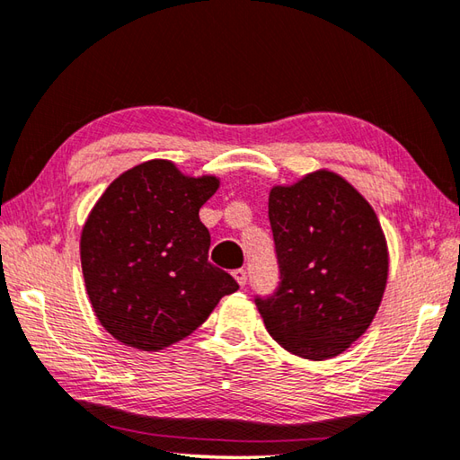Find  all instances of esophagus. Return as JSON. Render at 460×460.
I'll return each instance as SVG.
<instances>
[{
    "instance_id": "1",
    "label": "esophagus",
    "mask_w": 460,
    "mask_h": 460,
    "mask_svg": "<svg viewBox=\"0 0 460 460\" xmlns=\"http://www.w3.org/2000/svg\"><path fill=\"white\" fill-rule=\"evenodd\" d=\"M233 277H235V281L241 287L247 285V271H245V269H235V271H233Z\"/></svg>"
}]
</instances>
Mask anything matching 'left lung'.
Returning <instances> with one entry per match:
<instances>
[{
	"label": "left lung",
	"mask_w": 460,
	"mask_h": 460,
	"mask_svg": "<svg viewBox=\"0 0 460 460\" xmlns=\"http://www.w3.org/2000/svg\"><path fill=\"white\" fill-rule=\"evenodd\" d=\"M279 285L255 296L267 331L313 361L343 353L379 309L389 255L379 219L343 177L317 171L269 195Z\"/></svg>",
	"instance_id": "left-lung-1"
}]
</instances>
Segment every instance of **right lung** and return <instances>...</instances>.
Segmentation results:
<instances>
[{
	"label": "right lung",
	"instance_id": "obj_1",
	"mask_svg": "<svg viewBox=\"0 0 460 460\" xmlns=\"http://www.w3.org/2000/svg\"><path fill=\"white\" fill-rule=\"evenodd\" d=\"M215 177H185L153 159L105 189L81 233V269L107 332L141 350H159L203 325L221 296L239 289L209 263L211 235L199 209Z\"/></svg>",
	"mask_w": 460,
	"mask_h": 460
}]
</instances>
